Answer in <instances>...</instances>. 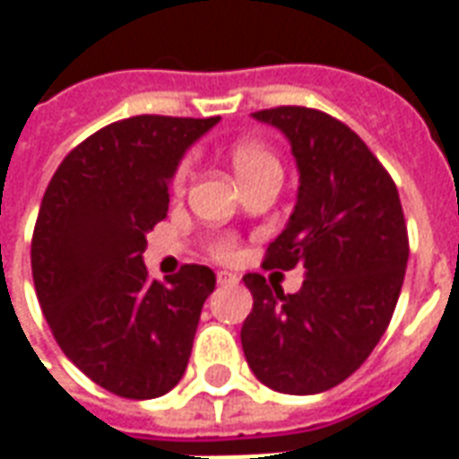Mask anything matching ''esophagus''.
Listing matches in <instances>:
<instances>
[{
  "label": "esophagus",
  "mask_w": 459,
  "mask_h": 459,
  "mask_svg": "<svg viewBox=\"0 0 459 459\" xmlns=\"http://www.w3.org/2000/svg\"><path fill=\"white\" fill-rule=\"evenodd\" d=\"M216 282H221V285H226V282H238V275H233L229 270H219V273H216Z\"/></svg>",
  "instance_id": "1"
}]
</instances>
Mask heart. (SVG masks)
Segmentation results:
<instances>
[{"instance_id":"obj_1","label":"heart","mask_w":459,"mask_h":459,"mask_svg":"<svg viewBox=\"0 0 459 459\" xmlns=\"http://www.w3.org/2000/svg\"><path fill=\"white\" fill-rule=\"evenodd\" d=\"M230 161H233V169L240 177L243 184H250V181L260 179V177H268V174H280V160L275 150L265 144L263 140H255V137H240L230 144ZM191 179V167L189 164H179L174 177H171V191L174 194H184L186 191V184ZM211 253L221 260H230L238 255V243L226 236V238H219L213 246H211Z\"/></svg>"}]
</instances>
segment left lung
I'll return each instance as SVG.
<instances>
[{
  "mask_svg": "<svg viewBox=\"0 0 459 459\" xmlns=\"http://www.w3.org/2000/svg\"><path fill=\"white\" fill-rule=\"evenodd\" d=\"M253 117L285 132L299 191L288 229L263 268H305L295 295L260 273L243 275L253 309L240 344L253 374L273 391L309 395L354 374L394 317L408 263V229L391 174L349 125L280 105Z\"/></svg>",
  "mask_w": 459,
  "mask_h": 459,
  "instance_id": "left-lung-1",
  "label": "left lung"
}]
</instances>
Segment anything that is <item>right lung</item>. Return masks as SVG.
<instances>
[{"label": "right lung", "instance_id": "right-lung-1", "mask_svg": "<svg viewBox=\"0 0 459 459\" xmlns=\"http://www.w3.org/2000/svg\"><path fill=\"white\" fill-rule=\"evenodd\" d=\"M216 122H113L65 154L41 199L31 238L39 305L64 354L120 398H157L179 384L216 288L206 265H181L157 282L142 263L147 230L167 219V181Z\"/></svg>", "mask_w": 459, "mask_h": 459}]
</instances>
